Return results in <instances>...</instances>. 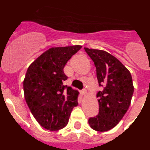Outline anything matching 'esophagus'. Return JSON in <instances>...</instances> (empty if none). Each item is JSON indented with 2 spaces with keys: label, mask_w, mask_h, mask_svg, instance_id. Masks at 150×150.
Returning a JSON list of instances; mask_svg holds the SVG:
<instances>
[{
  "label": "esophagus",
  "mask_w": 150,
  "mask_h": 150,
  "mask_svg": "<svg viewBox=\"0 0 150 150\" xmlns=\"http://www.w3.org/2000/svg\"><path fill=\"white\" fill-rule=\"evenodd\" d=\"M86 92V89H83L81 91H80V94H81L82 95H85Z\"/></svg>",
  "instance_id": "obj_1"
}]
</instances>
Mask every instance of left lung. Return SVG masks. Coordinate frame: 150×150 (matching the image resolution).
Returning a JSON list of instances; mask_svg holds the SVG:
<instances>
[{
    "instance_id": "obj_1",
    "label": "left lung",
    "mask_w": 150,
    "mask_h": 150,
    "mask_svg": "<svg viewBox=\"0 0 150 150\" xmlns=\"http://www.w3.org/2000/svg\"><path fill=\"white\" fill-rule=\"evenodd\" d=\"M96 67L99 86L97 93L99 112L89 118L88 124L97 132H107L114 128L129 107L134 86L131 73L122 64L103 50L84 48Z\"/></svg>"
}]
</instances>
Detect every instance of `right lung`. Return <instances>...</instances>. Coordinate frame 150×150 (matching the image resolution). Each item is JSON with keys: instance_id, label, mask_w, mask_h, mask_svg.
Listing matches in <instances>:
<instances>
[{"instance_id": "right-lung-1", "label": "right lung", "mask_w": 150, "mask_h": 150, "mask_svg": "<svg viewBox=\"0 0 150 150\" xmlns=\"http://www.w3.org/2000/svg\"><path fill=\"white\" fill-rule=\"evenodd\" d=\"M81 48L79 45L51 48L28 68L23 82L25 98L35 120L46 129L64 128L78 105L79 92L63 85L67 79L63 69Z\"/></svg>"}]
</instances>
